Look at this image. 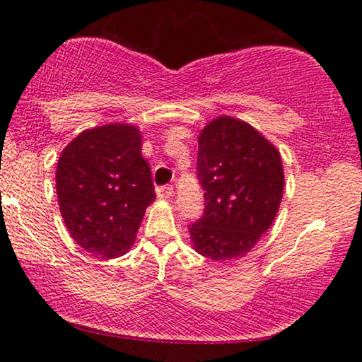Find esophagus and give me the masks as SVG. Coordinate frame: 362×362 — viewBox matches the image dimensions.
Segmentation results:
<instances>
[{
	"label": "esophagus",
	"instance_id": "1",
	"mask_svg": "<svg viewBox=\"0 0 362 362\" xmlns=\"http://www.w3.org/2000/svg\"><path fill=\"white\" fill-rule=\"evenodd\" d=\"M173 186H161V187H158L156 189V196H158V199H170V197L173 196Z\"/></svg>",
	"mask_w": 362,
	"mask_h": 362
}]
</instances>
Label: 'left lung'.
Listing matches in <instances>:
<instances>
[{
  "instance_id": "8db88e82",
  "label": "left lung",
  "mask_w": 362,
  "mask_h": 362,
  "mask_svg": "<svg viewBox=\"0 0 362 362\" xmlns=\"http://www.w3.org/2000/svg\"><path fill=\"white\" fill-rule=\"evenodd\" d=\"M197 143L206 207L189 227L192 249L214 262L240 259L279 212L285 186L280 151L249 123L229 115L207 123Z\"/></svg>"
}]
</instances>
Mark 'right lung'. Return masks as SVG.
I'll return each instance as SVG.
<instances>
[{
    "instance_id": "right-lung-1",
    "label": "right lung",
    "mask_w": 362,
    "mask_h": 362,
    "mask_svg": "<svg viewBox=\"0 0 362 362\" xmlns=\"http://www.w3.org/2000/svg\"><path fill=\"white\" fill-rule=\"evenodd\" d=\"M56 191L64 224L83 250L98 259L127 254L156 199L141 132L130 123L83 130L59 156Z\"/></svg>"
}]
</instances>
